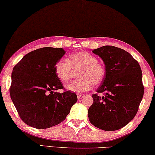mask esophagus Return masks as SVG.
Here are the masks:
<instances>
[{
	"mask_svg": "<svg viewBox=\"0 0 155 155\" xmlns=\"http://www.w3.org/2000/svg\"><path fill=\"white\" fill-rule=\"evenodd\" d=\"M83 97H84V95H83V94H77V98H78V99H81Z\"/></svg>",
	"mask_w": 155,
	"mask_h": 155,
	"instance_id": "obj_1",
	"label": "esophagus"
}]
</instances>
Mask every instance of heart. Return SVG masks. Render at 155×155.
Returning a JSON list of instances; mask_svg holds the SVG:
<instances>
[{
	"label": "heart",
	"mask_w": 155,
	"mask_h": 155,
	"mask_svg": "<svg viewBox=\"0 0 155 155\" xmlns=\"http://www.w3.org/2000/svg\"><path fill=\"white\" fill-rule=\"evenodd\" d=\"M80 69L77 80L71 82L67 89L81 93L89 90L92 85H99L104 81L105 70L98 62L97 58L87 51L73 54L66 60L58 61L55 65V72L61 81L68 83L72 77L73 70Z\"/></svg>",
	"instance_id": "b5f03b06"
}]
</instances>
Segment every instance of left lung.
I'll return each mask as SVG.
<instances>
[{"label": "left lung", "mask_w": 155, "mask_h": 155, "mask_svg": "<svg viewBox=\"0 0 155 155\" xmlns=\"http://www.w3.org/2000/svg\"><path fill=\"white\" fill-rule=\"evenodd\" d=\"M92 51L104 61L105 76L92 94L88 117L98 128L117 130L131 121L139 110L144 93L141 69L130 54L119 48L105 45Z\"/></svg>", "instance_id": "1"}]
</instances>
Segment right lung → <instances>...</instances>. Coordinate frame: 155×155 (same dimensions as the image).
<instances>
[{
	"label": "right lung",
	"mask_w": 155,
	"mask_h": 155,
	"mask_svg": "<svg viewBox=\"0 0 155 155\" xmlns=\"http://www.w3.org/2000/svg\"><path fill=\"white\" fill-rule=\"evenodd\" d=\"M63 48H43L25 55L14 66L9 87L19 117L28 126L45 129L64 121L77 101L75 93L65 90L55 72L56 63L65 54Z\"/></svg>",
	"instance_id": "1"
}]
</instances>
